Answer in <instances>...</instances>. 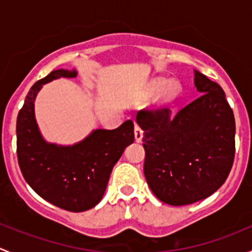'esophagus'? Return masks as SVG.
<instances>
[{"instance_id": "34e87169", "label": "esophagus", "mask_w": 252, "mask_h": 252, "mask_svg": "<svg viewBox=\"0 0 252 252\" xmlns=\"http://www.w3.org/2000/svg\"><path fill=\"white\" fill-rule=\"evenodd\" d=\"M134 134H135V140L136 141H141L142 140V135H144V131H142V129L140 128V126L139 124L135 123V126H134Z\"/></svg>"}]
</instances>
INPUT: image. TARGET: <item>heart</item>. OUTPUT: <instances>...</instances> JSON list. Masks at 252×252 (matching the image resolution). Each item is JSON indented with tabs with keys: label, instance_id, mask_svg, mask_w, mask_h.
<instances>
[{
	"label": "heart",
	"instance_id": "b5f03b06",
	"mask_svg": "<svg viewBox=\"0 0 252 252\" xmlns=\"http://www.w3.org/2000/svg\"><path fill=\"white\" fill-rule=\"evenodd\" d=\"M161 88L162 90L161 91V94H159V98H161L162 102H168V101H172L178 95L180 90V85L175 80H169L164 84V81L159 79V80L154 81L151 84V86L149 88V94L150 95H154V94L158 93Z\"/></svg>",
	"mask_w": 252,
	"mask_h": 252
}]
</instances>
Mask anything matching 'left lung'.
<instances>
[{"label":"left lung","instance_id":"left-lung-1","mask_svg":"<svg viewBox=\"0 0 252 252\" xmlns=\"http://www.w3.org/2000/svg\"><path fill=\"white\" fill-rule=\"evenodd\" d=\"M201 95L173 114L141 110L144 174L164 204L183 206L217 191L229 175L235 154V119L220 85L194 70Z\"/></svg>","mask_w":252,"mask_h":252}]
</instances>
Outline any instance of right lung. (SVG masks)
Here are the masks:
<instances>
[{
	"instance_id": "right-lung-1",
	"label": "right lung",
	"mask_w": 252,
	"mask_h": 252,
	"mask_svg": "<svg viewBox=\"0 0 252 252\" xmlns=\"http://www.w3.org/2000/svg\"><path fill=\"white\" fill-rule=\"evenodd\" d=\"M75 77V70H53L32 86L18 113L17 156L23 177L37 195L63 210L83 212L102 199L113 166L134 142V123L96 129L73 146L45 141L35 121V97L48 81Z\"/></svg>"
}]
</instances>
